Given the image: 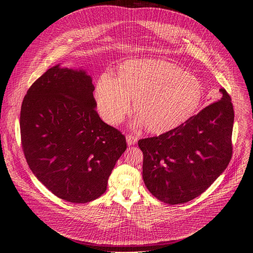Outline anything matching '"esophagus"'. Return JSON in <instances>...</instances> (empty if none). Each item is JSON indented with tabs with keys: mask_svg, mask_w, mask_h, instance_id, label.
<instances>
[{
	"mask_svg": "<svg viewBox=\"0 0 253 253\" xmlns=\"http://www.w3.org/2000/svg\"><path fill=\"white\" fill-rule=\"evenodd\" d=\"M126 141L128 145H134L137 142V137L133 136V135H127L126 136Z\"/></svg>",
	"mask_w": 253,
	"mask_h": 253,
	"instance_id": "34e87169",
	"label": "esophagus"
}]
</instances>
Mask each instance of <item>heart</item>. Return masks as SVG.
Returning <instances> with one entry per match:
<instances>
[{"label":"heart","instance_id":"b5f03b06","mask_svg":"<svg viewBox=\"0 0 253 253\" xmlns=\"http://www.w3.org/2000/svg\"><path fill=\"white\" fill-rule=\"evenodd\" d=\"M96 101L103 119L118 124L130 110L154 134H164L186 123L204 98L202 82L164 60H133L122 64L117 78L103 73L96 85Z\"/></svg>","mask_w":253,"mask_h":253}]
</instances>
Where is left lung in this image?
Returning a JSON list of instances; mask_svg holds the SVG:
<instances>
[{"instance_id":"left-lung-1","label":"left lung","mask_w":253,"mask_h":253,"mask_svg":"<svg viewBox=\"0 0 253 253\" xmlns=\"http://www.w3.org/2000/svg\"><path fill=\"white\" fill-rule=\"evenodd\" d=\"M219 91V101L183 125L138 141L144 183L160 201L174 205L194 199L229 164L234 111L229 94L224 88Z\"/></svg>"}]
</instances>
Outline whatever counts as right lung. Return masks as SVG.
I'll return each mask as SVG.
<instances>
[{
    "mask_svg": "<svg viewBox=\"0 0 253 253\" xmlns=\"http://www.w3.org/2000/svg\"><path fill=\"white\" fill-rule=\"evenodd\" d=\"M92 79L84 70L56 65L29 88L21 107L27 163L53 194L87 203L107 189L127 148L125 136L101 120Z\"/></svg>",
    "mask_w": 253,
    "mask_h": 253,
    "instance_id": "right-lung-1",
    "label": "right lung"
}]
</instances>
